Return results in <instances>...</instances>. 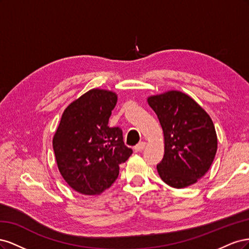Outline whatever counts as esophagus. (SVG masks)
<instances>
[{
	"label": "esophagus",
	"instance_id": "obj_1",
	"mask_svg": "<svg viewBox=\"0 0 249 249\" xmlns=\"http://www.w3.org/2000/svg\"><path fill=\"white\" fill-rule=\"evenodd\" d=\"M145 145H146V143L144 142V141H142V142H139L138 144L135 146V150H136V152H142L143 149H144V147H145Z\"/></svg>",
	"mask_w": 249,
	"mask_h": 249
}]
</instances>
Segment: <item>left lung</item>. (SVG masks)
I'll return each instance as SVG.
<instances>
[{
  "label": "left lung",
  "mask_w": 249,
  "mask_h": 249,
  "mask_svg": "<svg viewBox=\"0 0 249 249\" xmlns=\"http://www.w3.org/2000/svg\"><path fill=\"white\" fill-rule=\"evenodd\" d=\"M147 102L164 132V157L157 165L160 178L173 188L196 183L211 167L217 152L212 119L180 91L150 96Z\"/></svg>",
  "instance_id": "obj_1"
}]
</instances>
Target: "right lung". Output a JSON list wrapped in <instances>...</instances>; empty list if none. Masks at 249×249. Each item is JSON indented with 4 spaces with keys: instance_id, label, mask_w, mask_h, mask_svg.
I'll list each match as a JSON object with an SVG mask.
<instances>
[{
    "instance_id": "add662e5",
    "label": "right lung",
    "mask_w": 249,
    "mask_h": 249,
    "mask_svg": "<svg viewBox=\"0 0 249 249\" xmlns=\"http://www.w3.org/2000/svg\"><path fill=\"white\" fill-rule=\"evenodd\" d=\"M117 102L115 93L92 89L63 112L53 139L60 173L73 190L100 194L115 182L119 164L132 155L123 130L108 125Z\"/></svg>"
}]
</instances>
